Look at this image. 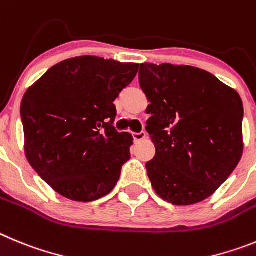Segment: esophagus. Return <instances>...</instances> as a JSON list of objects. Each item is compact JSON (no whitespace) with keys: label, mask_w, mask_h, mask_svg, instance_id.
<instances>
[{"label":"esophagus","mask_w":256,"mask_h":256,"mask_svg":"<svg viewBox=\"0 0 256 256\" xmlns=\"http://www.w3.org/2000/svg\"><path fill=\"white\" fill-rule=\"evenodd\" d=\"M132 138L135 142L144 140L145 138H146V132H145V131H140V132H132Z\"/></svg>","instance_id":"1"}]
</instances>
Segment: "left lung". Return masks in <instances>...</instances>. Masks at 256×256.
Wrapping results in <instances>:
<instances>
[{
    "mask_svg": "<svg viewBox=\"0 0 256 256\" xmlns=\"http://www.w3.org/2000/svg\"><path fill=\"white\" fill-rule=\"evenodd\" d=\"M150 104L146 131L156 156L146 172L156 192L174 206L202 202L242 156V100L210 72L192 66L140 64Z\"/></svg>",
    "mask_w": 256,
    "mask_h": 256,
    "instance_id": "left-lung-1",
    "label": "left lung"
}]
</instances>
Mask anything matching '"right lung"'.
Instances as JSON below:
<instances>
[{
    "instance_id": "obj_1",
    "label": "right lung",
    "mask_w": 256,
    "mask_h": 256,
    "mask_svg": "<svg viewBox=\"0 0 256 256\" xmlns=\"http://www.w3.org/2000/svg\"><path fill=\"white\" fill-rule=\"evenodd\" d=\"M138 68L75 57L50 68L24 94L20 114L28 162L60 195L88 202L116 186L132 136L114 128V102Z\"/></svg>"
}]
</instances>
